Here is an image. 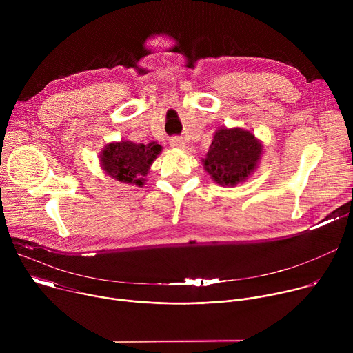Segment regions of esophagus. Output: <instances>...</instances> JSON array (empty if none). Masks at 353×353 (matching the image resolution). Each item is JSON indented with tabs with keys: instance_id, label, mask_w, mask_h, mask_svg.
Returning <instances> with one entry per match:
<instances>
[{
	"instance_id": "34e87169",
	"label": "esophagus",
	"mask_w": 353,
	"mask_h": 353,
	"mask_svg": "<svg viewBox=\"0 0 353 353\" xmlns=\"http://www.w3.org/2000/svg\"><path fill=\"white\" fill-rule=\"evenodd\" d=\"M170 146H173V148H184L185 146V143H184V139L181 138V137H172L170 138Z\"/></svg>"
}]
</instances>
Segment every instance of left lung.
I'll use <instances>...</instances> for the list:
<instances>
[{"instance_id":"1","label":"left lung","mask_w":353,"mask_h":353,"mask_svg":"<svg viewBox=\"0 0 353 353\" xmlns=\"http://www.w3.org/2000/svg\"><path fill=\"white\" fill-rule=\"evenodd\" d=\"M261 143L241 128H221L203 161L205 170L221 185H236L254 170L261 157Z\"/></svg>"}]
</instances>
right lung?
<instances>
[{
    "label": "right lung",
    "mask_w": 353,
    "mask_h": 353,
    "mask_svg": "<svg viewBox=\"0 0 353 353\" xmlns=\"http://www.w3.org/2000/svg\"><path fill=\"white\" fill-rule=\"evenodd\" d=\"M161 150L162 148L157 142L143 145L123 141L109 143L100 155V162L105 172L116 180L142 185V177L148 173Z\"/></svg>",
    "instance_id": "add662e5"
}]
</instances>
